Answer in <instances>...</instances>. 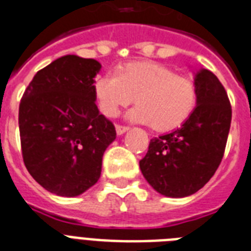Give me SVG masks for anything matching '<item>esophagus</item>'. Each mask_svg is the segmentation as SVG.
Here are the masks:
<instances>
[{"label": "esophagus", "mask_w": 251, "mask_h": 251, "mask_svg": "<svg viewBox=\"0 0 251 251\" xmlns=\"http://www.w3.org/2000/svg\"><path fill=\"white\" fill-rule=\"evenodd\" d=\"M128 131V127H126V126H120V124H118L116 126V133L118 135H123L124 132H127Z\"/></svg>", "instance_id": "esophagus-1"}]
</instances>
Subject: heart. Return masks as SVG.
<instances>
[{"mask_svg": "<svg viewBox=\"0 0 251 251\" xmlns=\"http://www.w3.org/2000/svg\"><path fill=\"white\" fill-rule=\"evenodd\" d=\"M94 97L103 115L114 118L136 98L131 119L157 132L182 127L198 106V89L190 78L162 64L136 61L94 81Z\"/></svg>", "mask_w": 251, "mask_h": 251, "instance_id": "1", "label": "heart"}]
</instances>
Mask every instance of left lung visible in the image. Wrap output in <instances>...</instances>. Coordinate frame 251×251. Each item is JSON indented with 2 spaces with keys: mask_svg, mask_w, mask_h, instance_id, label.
Masks as SVG:
<instances>
[{
  "mask_svg": "<svg viewBox=\"0 0 251 251\" xmlns=\"http://www.w3.org/2000/svg\"><path fill=\"white\" fill-rule=\"evenodd\" d=\"M195 86L199 100L187 123L151 140L140 161L144 178L165 196L183 198L199 191L224 157L232 122L228 94L207 69L196 73Z\"/></svg>",
  "mask_w": 251,
  "mask_h": 251,
  "instance_id": "obj_1",
  "label": "left lung"
}]
</instances>
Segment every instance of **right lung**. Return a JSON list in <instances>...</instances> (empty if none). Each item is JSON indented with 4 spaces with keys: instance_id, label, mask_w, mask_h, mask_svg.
I'll list each match as a JSON object with an SVG mask.
<instances>
[{
    "instance_id": "right-lung-1",
    "label": "right lung",
    "mask_w": 251,
    "mask_h": 251,
    "mask_svg": "<svg viewBox=\"0 0 251 251\" xmlns=\"http://www.w3.org/2000/svg\"><path fill=\"white\" fill-rule=\"evenodd\" d=\"M100 64L67 55L35 75L19 103L25 166L47 191L77 196L98 182L114 123L95 104Z\"/></svg>"
}]
</instances>
